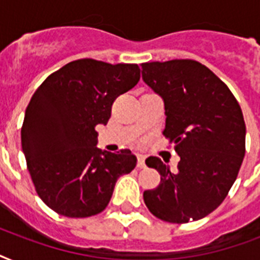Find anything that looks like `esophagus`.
Segmentation results:
<instances>
[{"instance_id": "1", "label": "esophagus", "mask_w": 260, "mask_h": 260, "mask_svg": "<svg viewBox=\"0 0 260 260\" xmlns=\"http://www.w3.org/2000/svg\"><path fill=\"white\" fill-rule=\"evenodd\" d=\"M138 167L139 169H144V167H146V160H144V156H143V155H139L138 156Z\"/></svg>"}]
</instances>
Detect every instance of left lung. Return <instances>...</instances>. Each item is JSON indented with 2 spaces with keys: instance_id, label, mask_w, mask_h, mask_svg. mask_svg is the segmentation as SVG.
Returning <instances> with one entry per match:
<instances>
[{
  "instance_id": "1",
  "label": "left lung",
  "mask_w": 260,
  "mask_h": 260,
  "mask_svg": "<svg viewBox=\"0 0 260 260\" xmlns=\"http://www.w3.org/2000/svg\"><path fill=\"white\" fill-rule=\"evenodd\" d=\"M142 77L165 102L163 135L179 155L177 171L156 156L146 159L160 183L144 191V202L163 221L204 218L224 201L246 154L240 105L225 83L196 60L143 63Z\"/></svg>"
}]
</instances>
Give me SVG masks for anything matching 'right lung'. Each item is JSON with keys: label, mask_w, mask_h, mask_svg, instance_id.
<instances>
[{"label": "right lung", "mask_w": 260, "mask_h": 260, "mask_svg": "<svg viewBox=\"0 0 260 260\" xmlns=\"http://www.w3.org/2000/svg\"><path fill=\"white\" fill-rule=\"evenodd\" d=\"M140 79L138 64L79 59L55 71L26 106L21 146L36 193L56 213H101L116 182L136 166L129 150L97 148L95 125L109 120L113 101Z\"/></svg>", "instance_id": "right-lung-1"}]
</instances>
